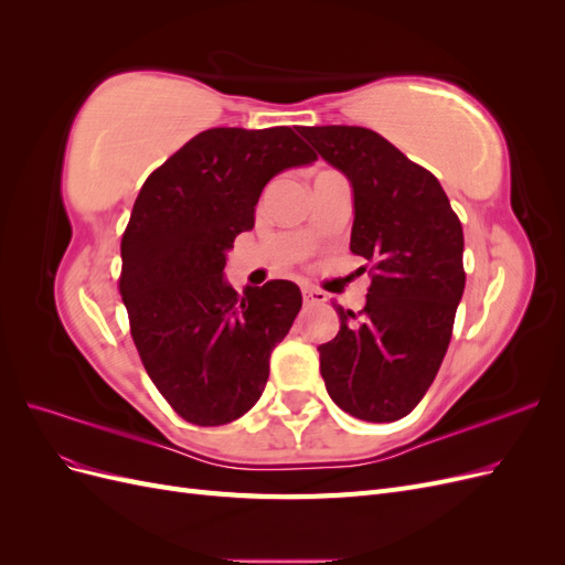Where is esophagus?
Segmentation results:
<instances>
[{"instance_id":"1","label":"esophagus","mask_w":565,"mask_h":565,"mask_svg":"<svg viewBox=\"0 0 565 565\" xmlns=\"http://www.w3.org/2000/svg\"><path fill=\"white\" fill-rule=\"evenodd\" d=\"M301 295H303V303H306V306L328 301V297H324V292H320V289H313V287H303Z\"/></svg>"}]
</instances>
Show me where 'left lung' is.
<instances>
[{
    "mask_svg": "<svg viewBox=\"0 0 565 565\" xmlns=\"http://www.w3.org/2000/svg\"><path fill=\"white\" fill-rule=\"evenodd\" d=\"M353 191L351 252L372 264L363 311L337 306L320 344L330 398L365 422H396L429 391L465 295V233L438 179L365 127H301Z\"/></svg>",
    "mask_w": 565,
    "mask_h": 565,
    "instance_id": "obj_1",
    "label": "left lung"
}]
</instances>
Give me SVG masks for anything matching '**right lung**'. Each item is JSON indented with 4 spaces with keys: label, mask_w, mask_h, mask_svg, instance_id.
I'll use <instances>...</instances> for the list:
<instances>
[{
    "label": "right lung",
    "mask_w": 565,
    "mask_h": 565,
    "mask_svg": "<svg viewBox=\"0 0 565 565\" xmlns=\"http://www.w3.org/2000/svg\"><path fill=\"white\" fill-rule=\"evenodd\" d=\"M316 160L289 127H216L156 169L134 202L119 295L148 377L185 422L228 424L262 398L301 292L270 280L237 295L226 254L254 228L264 185Z\"/></svg>",
    "instance_id": "obj_1"
}]
</instances>
